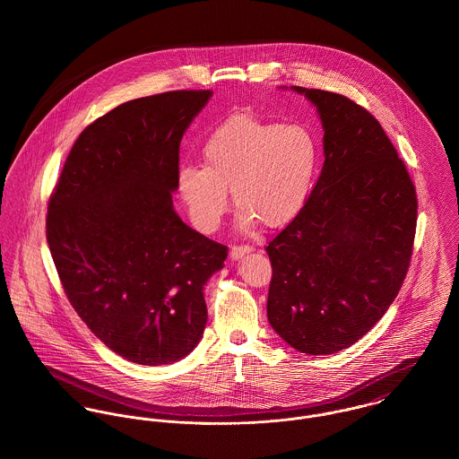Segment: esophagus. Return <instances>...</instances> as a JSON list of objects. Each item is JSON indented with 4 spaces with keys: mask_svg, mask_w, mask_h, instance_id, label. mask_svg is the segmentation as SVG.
Masks as SVG:
<instances>
[{
    "mask_svg": "<svg viewBox=\"0 0 459 459\" xmlns=\"http://www.w3.org/2000/svg\"><path fill=\"white\" fill-rule=\"evenodd\" d=\"M249 253H253V247H251V246H246V244L231 246V249H230L231 260H238V258H242V256H246V255H249Z\"/></svg>",
    "mask_w": 459,
    "mask_h": 459,
    "instance_id": "1",
    "label": "esophagus"
}]
</instances>
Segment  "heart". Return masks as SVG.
Here are the masks:
<instances>
[{
  "label": "heart",
  "mask_w": 459,
  "mask_h": 459,
  "mask_svg": "<svg viewBox=\"0 0 459 459\" xmlns=\"http://www.w3.org/2000/svg\"><path fill=\"white\" fill-rule=\"evenodd\" d=\"M320 139L306 124L237 115L210 134L203 168L178 171V193L201 231H213L228 210V189L242 222L290 224L307 203L320 166Z\"/></svg>",
  "instance_id": "obj_1"
}]
</instances>
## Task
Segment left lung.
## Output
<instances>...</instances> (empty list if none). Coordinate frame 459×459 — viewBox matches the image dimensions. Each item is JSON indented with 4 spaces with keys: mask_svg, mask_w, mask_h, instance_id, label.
Wrapping results in <instances>:
<instances>
[{
    "mask_svg": "<svg viewBox=\"0 0 459 459\" xmlns=\"http://www.w3.org/2000/svg\"><path fill=\"white\" fill-rule=\"evenodd\" d=\"M318 109L325 162L300 213L266 246V316L295 350L330 355L378 324L406 277L417 193L378 120L344 95L295 86Z\"/></svg>",
    "mask_w": 459,
    "mask_h": 459,
    "instance_id": "1",
    "label": "left lung"
}]
</instances>
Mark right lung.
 <instances>
[{"instance_id": "right-lung-1", "label": "right lung", "mask_w": 459, "mask_h": 459, "mask_svg": "<svg viewBox=\"0 0 459 459\" xmlns=\"http://www.w3.org/2000/svg\"><path fill=\"white\" fill-rule=\"evenodd\" d=\"M210 90L129 100L75 139L49 197L46 237L66 299L120 357L171 364L206 325L203 288L228 247L173 208L180 141Z\"/></svg>"}]
</instances>
